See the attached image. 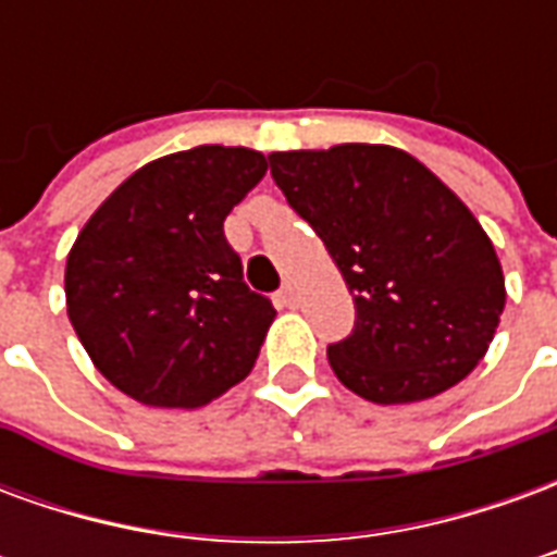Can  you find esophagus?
Masks as SVG:
<instances>
[{
	"label": "esophagus",
	"instance_id": "obj_1",
	"mask_svg": "<svg viewBox=\"0 0 557 557\" xmlns=\"http://www.w3.org/2000/svg\"><path fill=\"white\" fill-rule=\"evenodd\" d=\"M280 304H286V307H295V304H298V286H295L292 280L283 283V289H280Z\"/></svg>",
	"mask_w": 557,
	"mask_h": 557
}]
</instances>
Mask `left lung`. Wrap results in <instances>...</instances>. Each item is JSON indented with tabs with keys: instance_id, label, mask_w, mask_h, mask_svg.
Wrapping results in <instances>:
<instances>
[{
	"instance_id": "8db88e82",
	"label": "left lung",
	"mask_w": 557,
	"mask_h": 557,
	"mask_svg": "<svg viewBox=\"0 0 557 557\" xmlns=\"http://www.w3.org/2000/svg\"><path fill=\"white\" fill-rule=\"evenodd\" d=\"M268 160L355 301L351 337L327 349L339 382L379 406L459 385L507 301L498 253L471 208L394 146L343 143Z\"/></svg>"
}]
</instances>
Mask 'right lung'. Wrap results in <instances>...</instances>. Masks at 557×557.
<instances>
[{
	"mask_svg": "<svg viewBox=\"0 0 557 557\" xmlns=\"http://www.w3.org/2000/svg\"><path fill=\"white\" fill-rule=\"evenodd\" d=\"M268 158L196 146L148 160L95 208L67 253V319L98 373L154 409H199L253 370L274 322L223 220Z\"/></svg>",
	"mask_w": 557,
	"mask_h": 557,
	"instance_id": "add662e5",
	"label": "right lung"
}]
</instances>
